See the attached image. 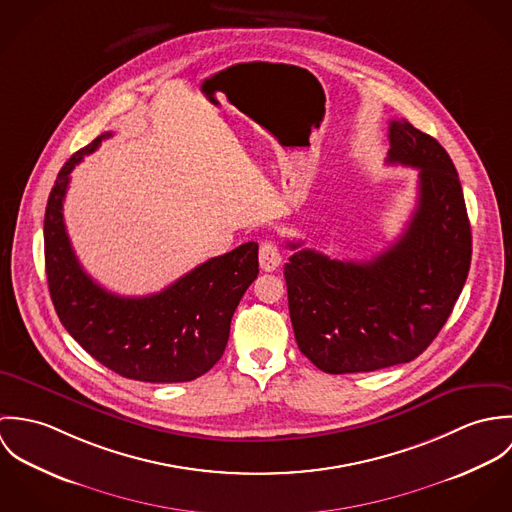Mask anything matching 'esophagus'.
<instances>
[{"mask_svg": "<svg viewBox=\"0 0 512 512\" xmlns=\"http://www.w3.org/2000/svg\"><path fill=\"white\" fill-rule=\"evenodd\" d=\"M260 268L264 270V272H274L278 266H280V262H282V254H280V248H278V244L274 242V240H266V242H262V246H260Z\"/></svg>", "mask_w": 512, "mask_h": 512, "instance_id": "1", "label": "esophagus"}]
</instances>
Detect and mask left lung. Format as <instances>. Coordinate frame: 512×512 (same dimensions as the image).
I'll return each instance as SVG.
<instances>
[{
    "label": "left lung",
    "mask_w": 512,
    "mask_h": 512,
    "mask_svg": "<svg viewBox=\"0 0 512 512\" xmlns=\"http://www.w3.org/2000/svg\"><path fill=\"white\" fill-rule=\"evenodd\" d=\"M388 140V163L420 169L418 205L402 236L368 262L288 242L295 341L329 374L414 361L438 337L469 274L471 226L451 157L406 120L390 122Z\"/></svg>",
    "instance_id": "obj_1"
}]
</instances>
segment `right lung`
<instances>
[{
    "instance_id": "obj_1",
    "label": "right lung",
    "mask_w": 512,
    "mask_h": 512,
    "mask_svg": "<svg viewBox=\"0 0 512 512\" xmlns=\"http://www.w3.org/2000/svg\"><path fill=\"white\" fill-rule=\"evenodd\" d=\"M98 136L63 165L45 211V268L53 305L74 341L98 363L142 382H187L217 365L234 309L258 278V244L211 258L144 297L98 286L78 264L63 219L74 165L110 138Z\"/></svg>"
}]
</instances>
